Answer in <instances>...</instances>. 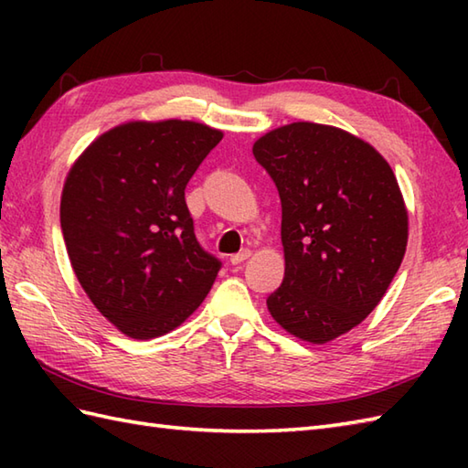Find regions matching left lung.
Listing matches in <instances>:
<instances>
[{
    "label": "left lung",
    "instance_id": "left-lung-1",
    "mask_svg": "<svg viewBox=\"0 0 468 468\" xmlns=\"http://www.w3.org/2000/svg\"><path fill=\"white\" fill-rule=\"evenodd\" d=\"M221 138L195 121H134L98 136L68 171L59 225L69 265L133 340L176 330L217 280L221 263L197 241L185 188Z\"/></svg>",
    "mask_w": 468,
    "mask_h": 468
}]
</instances>
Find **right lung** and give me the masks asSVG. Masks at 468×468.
I'll use <instances>...</instances> for the list:
<instances>
[{"instance_id": "add662e5", "label": "right lung", "mask_w": 468, "mask_h": 468, "mask_svg": "<svg viewBox=\"0 0 468 468\" xmlns=\"http://www.w3.org/2000/svg\"><path fill=\"white\" fill-rule=\"evenodd\" d=\"M253 154L282 198L283 282L267 300L287 334L327 344L382 302L409 243L399 181L374 146L335 126L293 122Z\"/></svg>"}]
</instances>
